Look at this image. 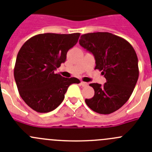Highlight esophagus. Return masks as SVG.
Segmentation results:
<instances>
[{
	"mask_svg": "<svg viewBox=\"0 0 152 152\" xmlns=\"http://www.w3.org/2000/svg\"><path fill=\"white\" fill-rule=\"evenodd\" d=\"M80 84H81V86H83V87H87V86L88 85V83H86V82H83V81L80 82Z\"/></svg>",
	"mask_w": 152,
	"mask_h": 152,
	"instance_id": "esophagus-1",
	"label": "esophagus"
}]
</instances>
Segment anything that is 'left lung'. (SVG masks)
<instances>
[{"label":"left lung","mask_w":152,"mask_h":152,"mask_svg":"<svg viewBox=\"0 0 152 152\" xmlns=\"http://www.w3.org/2000/svg\"><path fill=\"white\" fill-rule=\"evenodd\" d=\"M79 44L95 57L96 69L106 79L103 85L90 83L94 96L85 102L93 111L109 115L121 108L131 96L139 77L138 58L131 44L109 32L81 35Z\"/></svg>","instance_id":"8db88e82"}]
</instances>
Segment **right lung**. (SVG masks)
Masks as SVG:
<instances>
[{"mask_svg":"<svg viewBox=\"0 0 152 152\" xmlns=\"http://www.w3.org/2000/svg\"><path fill=\"white\" fill-rule=\"evenodd\" d=\"M80 33H45L34 36L22 46L16 57L14 78L19 95L37 112L56 109L76 77L67 78L54 71L65 62L67 52L77 44Z\"/></svg>","mask_w":152,"mask_h":152,"instance_id":"add662e5","label":"right lung"}]
</instances>
